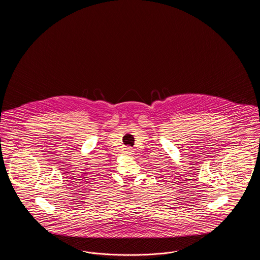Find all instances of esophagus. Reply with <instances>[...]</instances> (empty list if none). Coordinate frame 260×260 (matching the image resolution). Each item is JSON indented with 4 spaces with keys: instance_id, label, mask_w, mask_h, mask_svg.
Instances as JSON below:
<instances>
[{
    "instance_id": "esophagus-1",
    "label": "esophagus",
    "mask_w": 260,
    "mask_h": 260,
    "mask_svg": "<svg viewBox=\"0 0 260 260\" xmlns=\"http://www.w3.org/2000/svg\"><path fill=\"white\" fill-rule=\"evenodd\" d=\"M125 149V154H128V155H133L134 154V150H133V148L132 147H126Z\"/></svg>"
}]
</instances>
